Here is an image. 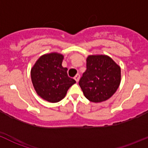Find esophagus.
<instances>
[{
	"mask_svg": "<svg viewBox=\"0 0 148 148\" xmlns=\"http://www.w3.org/2000/svg\"><path fill=\"white\" fill-rule=\"evenodd\" d=\"M79 79H80V75H79V74H77V75L75 76V77H74V79H75V81L77 82V83H78V82H79Z\"/></svg>",
	"mask_w": 148,
	"mask_h": 148,
	"instance_id": "esophagus-1",
	"label": "esophagus"
}]
</instances>
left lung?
Returning <instances> with one entry per match:
<instances>
[{
    "label": "left lung",
    "instance_id": "obj_1",
    "mask_svg": "<svg viewBox=\"0 0 148 148\" xmlns=\"http://www.w3.org/2000/svg\"><path fill=\"white\" fill-rule=\"evenodd\" d=\"M121 67L107 55H89L86 70L79 84L90 101L108 100L115 94L121 83Z\"/></svg>",
    "mask_w": 148,
    "mask_h": 148
}]
</instances>
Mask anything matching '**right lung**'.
<instances>
[{
	"label": "right lung",
	"instance_id": "1",
	"mask_svg": "<svg viewBox=\"0 0 148 148\" xmlns=\"http://www.w3.org/2000/svg\"><path fill=\"white\" fill-rule=\"evenodd\" d=\"M64 56L57 52L41 56L31 69V79L37 94L51 103L60 101L76 83L62 66Z\"/></svg>",
	"mask_w": 148,
	"mask_h": 148
}]
</instances>
